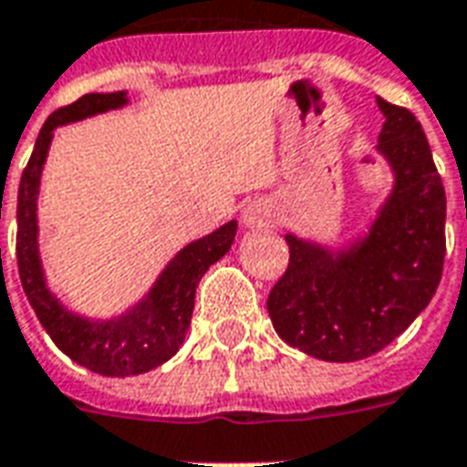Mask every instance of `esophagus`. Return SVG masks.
Instances as JSON below:
<instances>
[{"instance_id": "esophagus-1", "label": "esophagus", "mask_w": 467, "mask_h": 467, "mask_svg": "<svg viewBox=\"0 0 467 467\" xmlns=\"http://www.w3.org/2000/svg\"><path fill=\"white\" fill-rule=\"evenodd\" d=\"M275 223V207L270 200H253L243 210V224L250 230H263Z\"/></svg>"}]
</instances>
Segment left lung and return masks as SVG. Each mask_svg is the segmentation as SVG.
<instances>
[{
	"instance_id": "8db88e82",
	"label": "left lung",
	"mask_w": 467,
	"mask_h": 467,
	"mask_svg": "<svg viewBox=\"0 0 467 467\" xmlns=\"http://www.w3.org/2000/svg\"><path fill=\"white\" fill-rule=\"evenodd\" d=\"M378 152L395 177L365 237L333 253L285 234L290 263L267 297L285 343L327 362L365 360L428 307L445 260V187L410 109L378 97Z\"/></svg>"
}]
</instances>
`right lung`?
Returning a JSON list of instances; mask_svg holds the SVG:
<instances>
[{"label":"right lung","mask_w":467,"mask_h":467,"mask_svg":"<svg viewBox=\"0 0 467 467\" xmlns=\"http://www.w3.org/2000/svg\"><path fill=\"white\" fill-rule=\"evenodd\" d=\"M127 102V92H95L79 97L77 102L49 115L36 137L35 152L22 172L16 194V265L26 300L35 307L42 327L67 358L107 378H130L152 370L180 350L192 320L194 290L210 265L217 263L233 247L237 233V223L230 220L213 234L182 247L154 280L150 293L119 317L89 320L59 303V297L47 287L45 267L39 260L36 224L39 180L49 144L57 127L119 109Z\"/></svg>","instance_id":"add662e5"}]
</instances>
